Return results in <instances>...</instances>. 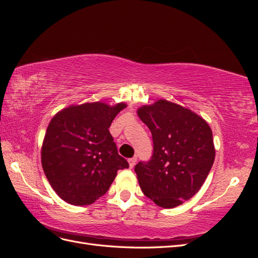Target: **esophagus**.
I'll return each mask as SVG.
<instances>
[{"mask_svg": "<svg viewBox=\"0 0 258 258\" xmlns=\"http://www.w3.org/2000/svg\"><path fill=\"white\" fill-rule=\"evenodd\" d=\"M128 162H129V167L130 168H134L135 165L137 163V157H132V158L128 159Z\"/></svg>", "mask_w": 258, "mask_h": 258, "instance_id": "obj_1", "label": "esophagus"}]
</instances>
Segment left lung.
<instances>
[{"label":"left lung","instance_id":"obj_1","mask_svg":"<svg viewBox=\"0 0 258 258\" xmlns=\"http://www.w3.org/2000/svg\"><path fill=\"white\" fill-rule=\"evenodd\" d=\"M137 113L154 143L152 159L135 168L140 187L157 206L175 208L199 191L213 166L212 130L198 114L165 99Z\"/></svg>","mask_w":258,"mask_h":258}]
</instances>
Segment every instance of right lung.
I'll list each match as a JSON object with an SVG mask.
<instances>
[{"instance_id":"right-lung-1","label":"right lung","mask_w":258,"mask_h":258,"mask_svg":"<svg viewBox=\"0 0 258 258\" xmlns=\"http://www.w3.org/2000/svg\"><path fill=\"white\" fill-rule=\"evenodd\" d=\"M127 104H73L54 115L46 130L41 159L52 189L73 206H89L108 190L117 171L129 167L108 128Z\"/></svg>"}]
</instances>
